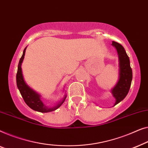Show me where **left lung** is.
I'll return each mask as SVG.
<instances>
[{
  "instance_id": "8db88e82",
  "label": "left lung",
  "mask_w": 148,
  "mask_h": 148,
  "mask_svg": "<svg viewBox=\"0 0 148 148\" xmlns=\"http://www.w3.org/2000/svg\"><path fill=\"white\" fill-rule=\"evenodd\" d=\"M115 47L119 58V80L116 85L111 90V93L115 99L114 106L123 101L130 89L132 81V70L130 66V61L124 47L120 43L115 41L112 42Z\"/></svg>"
}]
</instances>
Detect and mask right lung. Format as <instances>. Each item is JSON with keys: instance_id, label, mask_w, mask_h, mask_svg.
I'll return each mask as SVG.
<instances>
[{"instance_id": "add662e5", "label": "right lung", "mask_w": 148, "mask_h": 148, "mask_svg": "<svg viewBox=\"0 0 148 148\" xmlns=\"http://www.w3.org/2000/svg\"><path fill=\"white\" fill-rule=\"evenodd\" d=\"M26 48L27 47L24 49L23 53V55L18 64L17 73H16V76L17 88L19 90L21 95L25 103L31 109L34 110V111L41 112V113H48V112L55 111L63 104L66 98V95L64 96L63 99L61 101H60L59 103H58L56 106L53 107H48L43 104L42 101L41 100V96L26 84V82L24 80L21 68V64L23 61L25 54Z\"/></svg>"}]
</instances>
